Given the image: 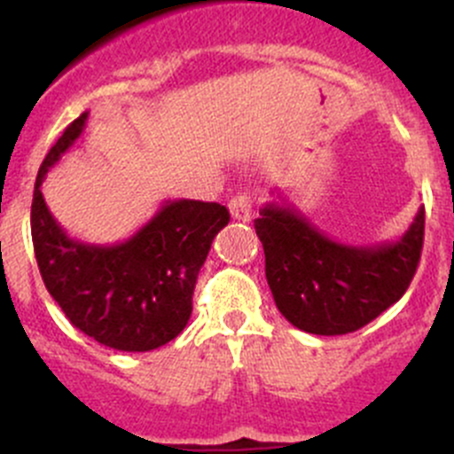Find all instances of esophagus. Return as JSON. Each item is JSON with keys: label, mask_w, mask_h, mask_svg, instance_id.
Returning <instances> with one entry per match:
<instances>
[{"label": "esophagus", "mask_w": 454, "mask_h": 454, "mask_svg": "<svg viewBox=\"0 0 454 454\" xmlns=\"http://www.w3.org/2000/svg\"><path fill=\"white\" fill-rule=\"evenodd\" d=\"M228 210H231L232 219H237V222H250V217H253V200L246 193L235 195L228 201Z\"/></svg>", "instance_id": "esophagus-1"}]
</instances>
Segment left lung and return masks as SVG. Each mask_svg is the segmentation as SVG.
I'll return each instance as SVG.
<instances>
[{"label":"left lung","instance_id":"8db88e82","mask_svg":"<svg viewBox=\"0 0 454 454\" xmlns=\"http://www.w3.org/2000/svg\"><path fill=\"white\" fill-rule=\"evenodd\" d=\"M254 228L278 312L308 333L342 336L409 290L422 254L424 206L400 239L378 246L333 241L286 200L268 201Z\"/></svg>","mask_w":454,"mask_h":454}]
</instances>
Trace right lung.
Here are the masks:
<instances>
[{"mask_svg": "<svg viewBox=\"0 0 454 454\" xmlns=\"http://www.w3.org/2000/svg\"><path fill=\"white\" fill-rule=\"evenodd\" d=\"M83 112L48 151L32 195L35 256L50 296L76 329L118 351L167 345L189 323L200 268L215 235L231 222L217 201L167 200L158 213L118 244H87L63 231L41 184L83 134Z\"/></svg>", "mask_w": 454, "mask_h": 454, "instance_id": "1", "label": "right lung"}]
</instances>
